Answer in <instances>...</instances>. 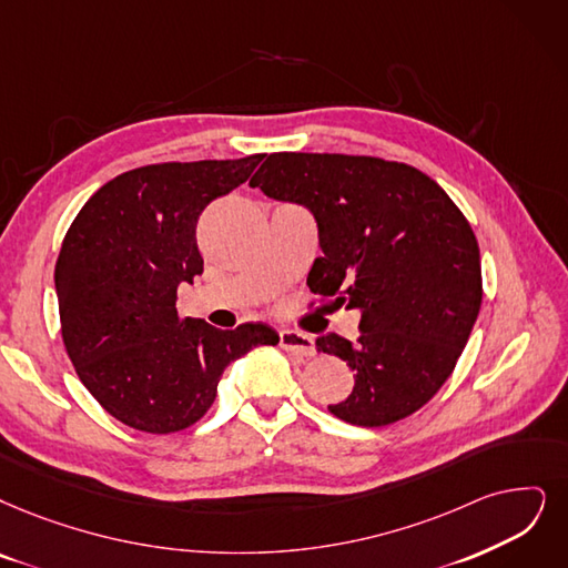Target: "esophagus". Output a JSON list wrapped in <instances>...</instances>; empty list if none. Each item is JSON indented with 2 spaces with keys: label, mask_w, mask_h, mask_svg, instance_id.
I'll return each mask as SVG.
<instances>
[{
  "label": "esophagus",
  "mask_w": 568,
  "mask_h": 568,
  "mask_svg": "<svg viewBox=\"0 0 568 568\" xmlns=\"http://www.w3.org/2000/svg\"><path fill=\"white\" fill-rule=\"evenodd\" d=\"M280 347L288 354H296L301 358H312L316 354L314 339L298 331H282L280 333Z\"/></svg>",
  "instance_id": "obj_1"
}]
</instances>
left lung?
<instances>
[{
  "instance_id": "left-lung-1",
  "label": "left lung",
  "mask_w": 568,
  "mask_h": 568,
  "mask_svg": "<svg viewBox=\"0 0 568 568\" xmlns=\"http://www.w3.org/2000/svg\"><path fill=\"white\" fill-rule=\"evenodd\" d=\"M248 184L314 214L324 256L307 286L361 310L356 343L316 339L354 371L352 394L331 415L387 426L417 413L455 371L483 305L468 219L417 168L373 155L270 153Z\"/></svg>"
}]
</instances>
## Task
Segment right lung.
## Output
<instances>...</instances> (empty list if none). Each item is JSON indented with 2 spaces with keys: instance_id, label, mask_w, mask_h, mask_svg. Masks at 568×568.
<instances>
[{
  "instance_id": "add662e5",
  "label": "right lung",
  "mask_w": 568,
  "mask_h": 568,
  "mask_svg": "<svg viewBox=\"0 0 568 568\" xmlns=\"http://www.w3.org/2000/svg\"><path fill=\"white\" fill-rule=\"evenodd\" d=\"M263 153L237 161L155 163L93 193L55 263L60 333L83 387L144 434H174L205 417L223 371L277 345L265 324L219 331L181 320L176 288L202 275L197 219L248 179Z\"/></svg>"
}]
</instances>
